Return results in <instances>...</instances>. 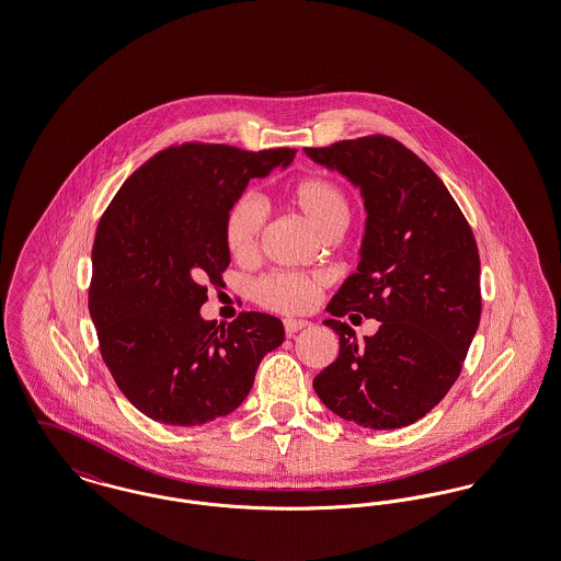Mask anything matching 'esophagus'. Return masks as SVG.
Instances as JSON below:
<instances>
[{
	"label": "esophagus",
	"instance_id": "34e87169",
	"mask_svg": "<svg viewBox=\"0 0 561 561\" xmlns=\"http://www.w3.org/2000/svg\"><path fill=\"white\" fill-rule=\"evenodd\" d=\"M307 325H309V321L307 320H294V318L284 320V328H286V334H288V336H293L298 330H302V328H307Z\"/></svg>",
	"mask_w": 561,
	"mask_h": 561
}]
</instances>
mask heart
<instances>
[{
	"label": "heart",
	"instance_id": "obj_1",
	"mask_svg": "<svg viewBox=\"0 0 561 561\" xmlns=\"http://www.w3.org/2000/svg\"><path fill=\"white\" fill-rule=\"evenodd\" d=\"M288 204L321 238L341 233L347 227V197L343 188L328 179L309 176L298 181L288 191ZM265 220V206L254 195H241L231 206L225 220V241L233 259L252 261L256 256ZM320 290V277L300 273H268L256 282L254 296L273 311L302 313L316 305Z\"/></svg>",
	"mask_w": 561,
	"mask_h": 561
}]
</instances>
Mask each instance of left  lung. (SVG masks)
Segmentation results:
<instances>
[{"mask_svg": "<svg viewBox=\"0 0 561 561\" xmlns=\"http://www.w3.org/2000/svg\"><path fill=\"white\" fill-rule=\"evenodd\" d=\"M305 153L359 188L366 210L357 271L325 307L341 351L313 389L345 421L408 427L446 398L478 332V243L439 176L398 140L366 136ZM347 312L380 320L379 332L357 344L337 320Z\"/></svg>", "mask_w": 561, "mask_h": 561, "instance_id": "obj_1", "label": "left lung"}]
</instances>
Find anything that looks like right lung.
<instances>
[{"label": "right lung", "mask_w": 561, "mask_h": 561, "mask_svg": "<svg viewBox=\"0 0 561 561\" xmlns=\"http://www.w3.org/2000/svg\"><path fill=\"white\" fill-rule=\"evenodd\" d=\"M293 149L170 147L140 165L103 214L88 309L119 391L145 416L197 427L248 398L284 323L245 311L227 328L202 318L204 284L231 254L225 220L250 181L293 163Z\"/></svg>", "instance_id": "1"}]
</instances>
